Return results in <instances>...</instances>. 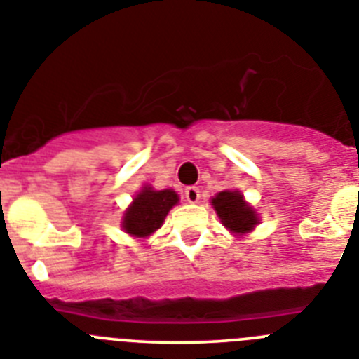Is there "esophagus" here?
I'll return each mask as SVG.
<instances>
[{
	"mask_svg": "<svg viewBox=\"0 0 359 359\" xmlns=\"http://www.w3.org/2000/svg\"><path fill=\"white\" fill-rule=\"evenodd\" d=\"M201 194H199V189L198 187H187L185 189V199L189 203H198Z\"/></svg>",
	"mask_w": 359,
	"mask_h": 359,
	"instance_id": "obj_1",
	"label": "esophagus"
}]
</instances>
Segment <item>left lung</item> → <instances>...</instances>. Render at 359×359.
Returning <instances> with one entry per match:
<instances>
[{
    "mask_svg": "<svg viewBox=\"0 0 359 359\" xmlns=\"http://www.w3.org/2000/svg\"><path fill=\"white\" fill-rule=\"evenodd\" d=\"M212 205L224 226L230 228L233 233H244L257 224V214L252 210V207L244 203L243 196L237 190L219 192L212 199Z\"/></svg>",
    "mask_w": 359,
    "mask_h": 359,
    "instance_id": "1",
    "label": "left lung"
}]
</instances>
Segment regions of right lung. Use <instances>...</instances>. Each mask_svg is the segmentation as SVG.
I'll list each match as a JSON object with an SVG mask.
<instances>
[{
	"instance_id": "add662e5",
	"label": "right lung",
	"mask_w": 359,
	"mask_h": 359,
	"mask_svg": "<svg viewBox=\"0 0 359 359\" xmlns=\"http://www.w3.org/2000/svg\"><path fill=\"white\" fill-rule=\"evenodd\" d=\"M176 203L177 194L172 190H152L145 187L123 215V230L135 237L151 236L161 226L165 215Z\"/></svg>"
}]
</instances>
